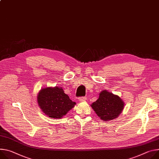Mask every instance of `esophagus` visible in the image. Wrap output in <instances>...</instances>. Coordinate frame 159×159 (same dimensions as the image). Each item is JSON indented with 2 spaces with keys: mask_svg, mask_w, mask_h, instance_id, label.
<instances>
[{
  "mask_svg": "<svg viewBox=\"0 0 159 159\" xmlns=\"http://www.w3.org/2000/svg\"><path fill=\"white\" fill-rule=\"evenodd\" d=\"M86 99H87V98L85 96H82V97L79 98V100L80 101V102H84V101H85Z\"/></svg>",
  "mask_w": 159,
  "mask_h": 159,
  "instance_id": "34e87169",
  "label": "esophagus"
}]
</instances>
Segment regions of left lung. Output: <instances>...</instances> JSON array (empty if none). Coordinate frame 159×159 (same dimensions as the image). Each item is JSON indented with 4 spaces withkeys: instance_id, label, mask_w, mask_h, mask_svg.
<instances>
[{
    "instance_id": "8db88e82",
    "label": "left lung",
    "mask_w": 159,
    "mask_h": 159,
    "mask_svg": "<svg viewBox=\"0 0 159 159\" xmlns=\"http://www.w3.org/2000/svg\"><path fill=\"white\" fill-rule=\"evenodd\" d=\"M124 103L117 95L105 90L101 92L99 98L91 105L98 117L104 121L117 118L124 108Z\"/></svg>"
}]
</instances>
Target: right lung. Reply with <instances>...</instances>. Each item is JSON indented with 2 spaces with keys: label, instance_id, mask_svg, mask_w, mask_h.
<instances>
[{
  "label": "right lung",
  "instance_id": "1",
  "mask_svg": "<svg viewBox=\"0 0 159 159\" xmlns=\"http://www.w3.org/2000/svg\"><path fill=\"white\" fill-rule=\"evenodd\" d=\"M38 104L50 118L60 119L76 104L72 102L61 88L42 89L37 96Z\"/></svg>",
  "mask_w": 159,
  "mask_h": 159
}]
</instances>
